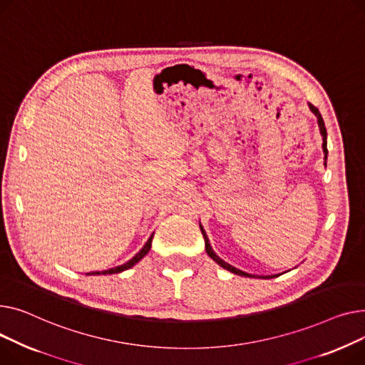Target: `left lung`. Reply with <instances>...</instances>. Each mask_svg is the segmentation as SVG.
I'll return each instance as SVG.
<instances>
[{
	"instance_id": "obj_1",
	"label": "left lung",
	"mask_w": 365,
	"mask_h": 365,
	"mask_svg": "<svg viewBox=\"0 0 365 365\" xmlns=\"http://www.w3.org/2000/svg\"><path fill=\"white\" fill-rule=\"evenodd\" d=\"M309 104V109H311V112L317 116V119H318V126H319V133H321V135H323V152H324V165H326V160H327V131H326V126H324V120H323V116H321V113L318 112V109L317 107L314 106V104H311V103H308ZM200 230H202V234H203V239H205V247H206V252H207V255L210 256V258L215 261L218 265H221L222 268H225L227 271H230V272H232V274H237V275H243V277H252V278H256L258 275H253V274H247V272H243V271H240V269H237L235 267H232V265H230V264H227L225 261H222L220 256L212 250V247H210V245H209V239H207V235H206V232H205V230L202 228V225H200ZM274 277H278V275H267V277H259V278H274Z\"/></svg>"
}]
</instances>
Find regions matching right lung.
<instances>
[{"instance_id":"right-lung-1","label":"right lung","mask_w":365,"mask_h":365,"mask_svg":"<svg viewBox=\"0 0 365 365\" xmlns=\"http://www.w3.org/2000/svg\"><path fill=\"white\" fill-rule=\"evenodd\" d=\"M153 235H155V232L150 235L148 237V240H147V243L143 246V249L134 256L133 259H130L128 262H125L123 265H119V267H115V268H110V269H106V271H94V272H90V274H87V275H100V274H118V272H122V271H125V269H130V268H133L137 262H140L144 256L148 253V250H150V247H152V240H153Z\"/></svg>"}]
</instances>
